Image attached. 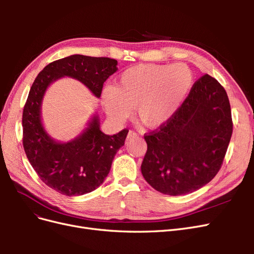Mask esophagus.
<instances>
[{
    "mask_svg": "<svg viewBox=\"0 0 254 254\" xmlns=\"http://www.w3.org/2000/svg\"><path fill=\"white\" fill-rule=\"evenodd\" d=\"M136 136H137V133L134 131V130H129L128 135H127L128 140H131V139H133V137H136Z\"/></svg>",
    "mask_w": 254,
    "mask_h": 254,
    "instance_id": "34e87169",
    "label": "esophagus"
}]
</instances>
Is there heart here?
Segmentation results:
<instances>
[{
  "label": "heart",
  "mask_w": 254,
  "mask_h": 254,
  "mask_svg": "<svg viewBox=\"0 0 254 254\" xmlns=\"http://www.w3.org/2000/svg\"><path fill=\"white\" fill-rule=\"evenodd\" d=\"M193 81V72L187 64H137L123 72L114 88L103 91L102 103L114 122L128 119L134 107L144 126L157 128L179 110Z\"/></svg>",
  "instance_id": "1"
}]
</instances>
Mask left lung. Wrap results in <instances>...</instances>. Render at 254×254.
<instances>
[{
    "label": "left lung",
    "instance_id": "1",
    "mask_svg": "<svg viewBox=\"0 0 254 254\" xmlns=\"http://www.w3.org/2000/svg\"><path fill=\"white\" fill-rule=\"evenodd\" d=\"M233 131L227 92L210 75L191 87L174 117L144 135L141 171L160 193L186 195L209 183L224 162Z\"/></svg>",
    "mask_w": 254,
    "mask_h": 254
}]
</instances>
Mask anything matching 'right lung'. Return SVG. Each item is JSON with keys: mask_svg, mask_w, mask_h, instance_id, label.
<instances>
[{"mask_svg": "<svg viewBox=\"0 0 254 254\" xmlns=\"http://www.w3.org/2000/svg\"><path fill=\"white\" fill-rule=\"evenodd\" d=\"M118 61L108 57L72 55L53 61L30 87L22 115L23 147L42 182L65 196H78L98 188L108 176L114 156L125 144L128 129L108 135L93 117L84 132L68 143L54 141L42 126L40 109L45 90L56 79L70 76L81 81L96 97L104 82L117 72Z\"/></svg>", "mask_w": 254, "mask_h": 254, "instance_id": "right-lung-1", "label": "right lung"}]
</instances>
